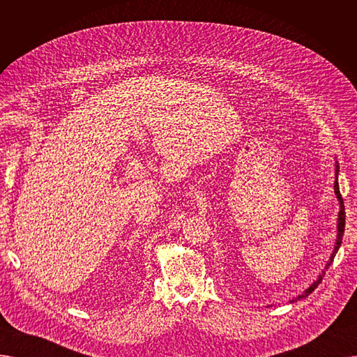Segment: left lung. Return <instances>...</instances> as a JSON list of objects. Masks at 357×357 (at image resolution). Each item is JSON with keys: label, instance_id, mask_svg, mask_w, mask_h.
I'll use <instances>...</instances> for the list:
<instances>
[{"label": "left lung", "instance_id": "1", "mask_svg": "<svg viewBox=\"0 0 357 357\" xmlns=\"http://www.w3.org/2000/svg\"><path fill=\"white\" fill-rule=\"evenodd\" d=\"M339 165H335V181H334V192H335V195H337V198H339V202H340V211H339V218H337V221H339V224H337V240H335V246H334V250H333V255H331V257H330V261L328 264L326 265V269L333 264V259H334V256H335V253H337V250H339V248H340V245H342V238H343V234H344V221H346V213H344V202H343V198H342V194H340V188H339ZM324 271H323V273L318 276V279L315 280V282L308 288V289H305V292L303 294V295H299L296 299H299V298H305V296H308L318 285L321 284V280H323V276H324ZM292 303H294V299H292Z\"/></svg>", "mask_w": 357, "mask_h": 357}]
</instances>
